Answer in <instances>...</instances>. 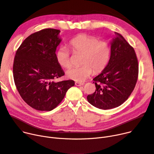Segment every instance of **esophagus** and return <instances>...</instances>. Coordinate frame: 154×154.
<instances>
[{
	"label": "esophagus",
	"mask_w": 154,
	"mask_h": 154,
	"mask_svg": "<svg viewBox=\"0 0 154 154\" xmlns=\"http://www.w3.org/2000/svg\"><path fill=\"white\" fill-rule=\"evenodd\" d=\"M75 85L76 86H82V85H84V83L78 82H75Z\"/></svg>",
	"instance_id": "esophagus-1"
}]
</instances>
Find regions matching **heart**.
Here are the masks:
<instances>
[{
  "label": "heart",
  "mask_w": 154,
  "mask_h": 154,
  "mask_svg": "<svg viewBox=\"0 0 154 154\" xmlns=\"http://www.w3.org/2000/svg\"><path fill=\"white\" fill-rule=\"evenodd\" d=\"M69 45L74 53L82 54L81 66L70 68L66 72L67 77L78 82H83L94 73L103 70L110 56V46L108 42L98 40L95 36L80 35L70 41ZM70 53L66 46L60 47L56 52V59L63 67L71 66Z\"/></svg>",
  "instance_id": "1"
}]
</instances>
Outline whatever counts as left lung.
<instances>
[{"label":"left lung","instance_id":"obj_1","mask_svg":"<svg viewBox=\"0 0 154 154\" xmlns=\"http://www.w3.org/2000/svg\"><path fill=\"white\" fill-rule=\"evenodd\" d=\"M115 34L111 42L108 63L93 79L95 91L87 96L91 105L102 109L123 103L134 90L138 77V61L134 48L121 35Z\"/></svg>","mask_w":154,"mask_h":154}]
</instances>
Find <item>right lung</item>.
Returning <instances> with one entry per match:
<instances>
[{
	"label": "right lung",
	"mask_w": 154,
	"mask_h": 154,
	"mask_svg": "<svg viewBox=\"0 0 154 154\" xmlns=\"http://www.w3.org/2000/svg\"><path fill=\"white\" fill-rule=\"evenodd\" d=\"M60 32L46 28L33 33L23 41L15 54V84L22 99L37 110H53L75 85L72 80L54 81L64 75L56 54L62 41Z\"/></svg>",
	"instance_id": "right-lung-1"
}]
</instances>
